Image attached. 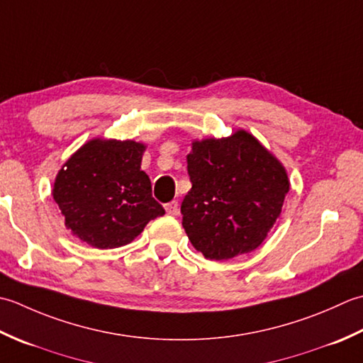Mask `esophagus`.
I'll use <instances>...</instances> for the list:
<instances>
[{
    "label": "esophagus",
    "instance_id": "34e87169",
    "mask_svg": "<svg viewBox=\"0 0 363 363\" xmlns=\"http://www.w3.org/2000/svg\"><path fill=\"white\" fill-rule=\"evenodd\" d=\"M164 210L167 214H171V216H177V214L180 213V206H179V202L177 201H172L164 205Z\"/></svg>",
    "mask_w": 363,
    "mask_h": 363
}]
</instances>
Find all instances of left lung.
<instances>
[{
	"label": "left lung",
	"mask_w": 363,
	"mask_h": 363,
	"mask_svg": "<svg viewBox=\"0 0 363 363\" xmlns=\"http://www.w3.org/2000/svg\"><path fill=\"white\" fill-rule=\"evenodd\" d=\"M192 188L182 202L183 228L210 260L255 250L280 216L290 180L274 155L250 133L192 143Z\"/></svg>",
	"instance_id": "1"
}]
</instances>
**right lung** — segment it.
Returning a JSON list of instances; mask_svg holds the SVG:
<instances>
[{
    "label": "right lung",
    "mask_w": 363,
    "mask_h": 363,
    "mask_svg": "<svg viewBox=\"0 0 363 363\" xmlns=\"http://www.w3.org/2000/svg\"><path fill=\"white\" fill-rule=\"evenodd\" d=\"M145 145L135 140L92 139L57 172L53 199L65 227L97 249L131 242L164 208L152 197L140 171Z\"/></svg>",
    "instance_id": "obj_1"
}]
</instances>
